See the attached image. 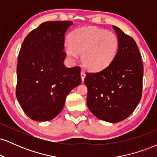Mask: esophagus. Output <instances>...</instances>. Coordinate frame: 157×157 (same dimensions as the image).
I'll return each instance as SVG.
<instances>
[{"label":"esophagus","mask_w":157,"mask_h":157,"mask_svg":"<svg viewBox=\"0 0 157 157\" xmlns=\"http://www.w3.org/2000/svg\"><path fill=\"white\" fill-rule=\"evenodd\" d=\"M80 75H81V79H82V81H83L85 79V77H86V73H85L84 71H82L80 72Z\"/></svg>","instance_id":"34e87169"}]
</instances>
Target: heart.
<instances>
[{"instance_id": "obj_1", "label": "heart", "mask_w": 157, "mask_h": 157, "mask_svg": "<svg viewBox=\"0 0 157 157\" xmlns=\"http://www.w3.org/2000/svg\"><path fill=\"white\" fill-rule=\"evenodd\" d=\"M69 44L65 52L71 60L81 55V63L86 69L98 71L109 66L114 59L119 48L115 34L95 26L77 29L70 34Z\"/></svg>"}]
</instances>
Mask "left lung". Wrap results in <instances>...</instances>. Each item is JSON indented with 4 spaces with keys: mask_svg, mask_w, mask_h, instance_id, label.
<instances>
[{
    "mask_svg": "<svg viewBox=\"0 0 157 157\" xmlns=\"http://www.w3.org/2000/svg\"><path fill=\"white\" fill-rule=\"evenodd\" d=\"M117 35V53L109 66L95 73H86L87 105L97 118L118 122L128 117L142 97L143 64L132 37L113 26Z\"/></svg>",
    "mask_w": 157,
    "mask_h": 157,
    "instance_id": "obj_1",
    "label": "left lung"
}]
</instances>
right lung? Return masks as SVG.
Here are the masks:
<instances>
[{
    "label": "right lung",
    "mask_w": 157,
    "mask_h": 157,
    "mask_svg": "<svg viewBox=\"0 0 157 157\" xmlns=\"http://www.w3.org/2000/svg\"><path fill=\"white\" fill-rule=\"evenodd\" d=\"M71 21H47L26 36L17 63L16 97L32 120L48 121L63 109L66 97L81 83L80 67L63 61L65 34Z\"/></svg>",
    "instance_id": "1"
}]
</instances>
